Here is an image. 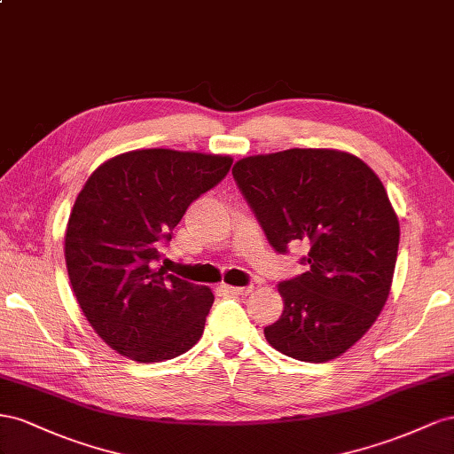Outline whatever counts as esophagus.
<instances>
[{
  "label": "esophagus",
  "instance_id": "34e87169",
  "mask_svg": "<svg viewBox=\"0 0 454 454\" xmlns=\"http://www.w3.org/2000/svg\"><path fill=\"white\" fill-rule=\"evenodd\" d=\"M224 289H226L230 294H238V296H243V294L251 293V287H231V285H226Z\"/></svg>",
  "mask_w": 454,
  "mask_h": 454
}]
</instances>
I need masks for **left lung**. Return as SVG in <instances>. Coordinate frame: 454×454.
Returning a JSON list of instances; mask_svg holds the SVG:
<instances>
[{
    "instance_id": "1",
    "label": "left lung",
    "mask_w": 454,
    "mask_h": 454,
    "mask_svg": "<svg viewBox=\"0 0 454 454\" xmlns=\"http://www.w3.org/2000/svg\"><path fill=\"white\" fill-rule=\"evenodd\" d=\"M231 175L271 247L308 245V270L278 285L285 308L264 327L266 340L308 364L339 357L392 287L399 223L380 178L356 155L325 148L251 155Z\"/></svg>"
}]
</instances>
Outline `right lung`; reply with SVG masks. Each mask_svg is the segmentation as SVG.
Returning <instances> with one entry per match:
<instances>
[{"label":"right lung","mask_w":454,"mask_h":454,"mask_svg":"<svg viewBox=\"0 0 454 454\" xmlns=\"http://www.w3.org/2000/svg\"><path fill=\"white\" fill-rule=\"evenodd\" d=\"M230 167L228 155L150 148L115 155L89 176L64 256L77 304L115 352L152 364L201 339L213 293L155 266L190 203Z\"/></svg>","instance_id":"1"}]
</instances>
